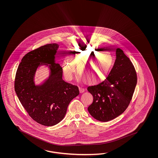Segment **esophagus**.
Returning <instances> with one entry per match:
<instances>
[{
	"label": "esophagus",
	"instance_id": "34e87169",
	"mask_svg": "<svg viewBox=\"0 0 158 158\" xmlns=\"http://www.w3.org/2000/svg\"><path fill=\"white\" fill-rule=\"evenodd\" d=\"M79 91H80L81 93H83V91L85 90V88H83V87H79Z\"/></svg>",
	"mask_w": 158,
	"mask_h": 158
}]
</instances>
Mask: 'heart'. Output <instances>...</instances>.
I'll return each instance as SVG.
<instances>
[{"mask_svg": "<svg viewBox=\"0 0 158 158\" xmlns=\"http://www.w3.org/2000/svg\"><path fill=\"white\" fill-rule=\"evenodd\" d=\"M97 48H84L74 50L72 59L65 58L63 62V72L68 81L72 79L77 64V72L88 83H96L104 80L112 65L113 58L110 53L97 52Z\"/></svg>", "mask_w": 158, "mask_h": 158, "instance_id": "heart-1", "label": "heart"}]
</instances>
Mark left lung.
<instances>
[{
    "mask_svg": "<svg viewBox=\"0 0 158 158\" xmlns=\"http://www.w3.org/2000/svg\"><path fill=\"white\" fill-rule=\"evenodd\" d=\"M116 56L114 65L105 80L87 87L93 97L87 110L101 122L114 119L126 110L137 85V73L129 58L120 48L116 49Z\"/></svg>",
    "mask_w": 158,
    "mask_h": 158,
    "instance_id": "1",
    "label": "left lung"
}]
</instances>
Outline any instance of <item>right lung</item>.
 Returning a JSON list of instances; mask_svg holds the SVG:
<instances>
[{
  "instance_id": "1",
  "label": "right lung",
  "mask_w": 158,
  "mask_h": 158,
  "mask_svg": "<svg viewBox=\"0 0 158 158\" xmlns=\"http://www.w3.org/2000/svg\"><path fill=\"white\" fill-rule=\"evenodd\" d=\"M58 47L48 44L25 54L15 77V91L21 104L32 119L46 126L61 122L69 104L79 94L77 86L62 79V68L55 62ZM41 65L48 66L51 74L43 84L35 85V72Z\"/></svg>"
}]
</instances>
